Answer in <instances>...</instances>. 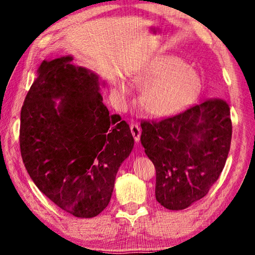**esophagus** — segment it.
<instances>
[{
    "mask_svg": "<svg viewBox=\"0 0 255 255\" xmlns=\"http://www.w3.org/2000/svg\"><path fill=\"white\" fill-rule=\"evenodd\" d=\"M130 130H131V135L133 137V139L137 143V141H139V138H140V128L138 127V125L136 124H131L130 125Z\"/></svg>",
    "mask_w": 255,
    "mask_h": 255,
    "instance_id": "34e87169",
    "label": "esophagus"
}]
</instances>
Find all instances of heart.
<instances>
[{"label": "heart", "instance_id": "heart-1", "mask_svg": "<svg viewBox=\"0 0 255 255\" xmlns=\"http://www.w3.org/2000/svg\"><path fill=\"white\" fill-rule=\"evenodd\" d=\"M130 81L143 89L138 99L140 110L154 118H169L182 112L200 90L199 75L175 55L155 56L133 73ZM115 88L123 99L130 96L131 89L124 80H116Z\"/></svg>", "mask_w": 255, "mask_h": 255}]
</instances>
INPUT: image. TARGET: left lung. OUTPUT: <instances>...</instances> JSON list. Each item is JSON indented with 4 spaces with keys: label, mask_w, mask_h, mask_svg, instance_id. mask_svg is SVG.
I'll list each match as a JSON object with an SVG mask.
<instances>
[{
    "label": "left lung",
    "mask_w": 255,
    "mask_h": 255,
    "mask_svg": "<svg viewBox=\"0 0 255 255\" xmlns=\"http://www.w3.org/2000/svg\"><path fill=\"white\" fill-rule=\"evenodd\" d=\"M140 141L156 170L155 197L170 210L200 200L218 180L231 147L230 107L210 99L158 123H141Z\"/></svg>",
    "instance_id": "obj_1"
}]
</instances>
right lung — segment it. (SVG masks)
<instances>
[{"instance_id":"obj_1","label":"right lung","mask_w":255,"mask_h":255,"mask_svg":"<svg viewBox=\"0 0 255 255\" xmlns=\"http://www.w3.org/2000/svg\"><path fill=\"white\" fill-rule=\"evenodd\" d=\"M100 85L73 56L44 60L21 109L20 149L30 178L80 218L109 205L117 172L133 148L130 128L109 115Z\"/></svg>"}]
</instances>
